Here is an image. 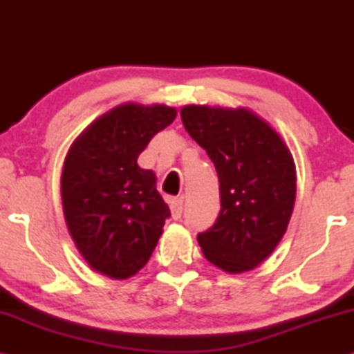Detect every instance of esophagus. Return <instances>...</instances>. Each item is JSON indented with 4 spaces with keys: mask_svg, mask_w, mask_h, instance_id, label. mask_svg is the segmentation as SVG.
Returning a JSON list of instances; mask_svg holds the SVG:
<instances>
[{
    "mask_svg": "<svg viewBox=\"0 0 354 354\" xmlns=\"http://www.w3.org/2000/svg\"><path fill=\"white\" fill-rule=\"evenodd\" d=\"M170 209L173 220H179L183 215V200L181 198H171L170 200Z\"/></svg>",
    "mask_w": 354,
    "mask_h": 354,
    "instance_id": "obj_1",
    "label": "esophagus"
}]
</instances>
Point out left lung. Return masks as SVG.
<instances>
[{
	"mask_svg": "<svg viewBox=\"0 0 354 354\" xmlns=\"http://www.w3.org/2000/svg\"><path fill=\"white\" fill-rule=\"evenodd\" d=\"M185 131L215 165L221 209L200 232L206 259L226 273H243L267 259L295 205V162L266 120L245 107L184 106Z\"/></svg>",
	"mask_w": 354,
	"mask_h": 354,
	"instance_id": "1",
	"label": "left lung"
}]
</instances>
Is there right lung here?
I'll return each mask as SVG.
<instances>
[{"label": "right lung", "mask_w": 354, "mask_h": 354, "mask_svg": "<svg viewBox=\"0 0 354 354\" xmlns=\"http://www.w3.org/2000/svg\"><path fill=\"white\" fill-rule=\"evenodd\" d=\"M176 118L175 107L124 103L71 143L64 162V217L77 251L95 272L133 277L149 261L170 209L139 154Z\"/></svg>", "instance_id": "add662e5"}]
</instances>
